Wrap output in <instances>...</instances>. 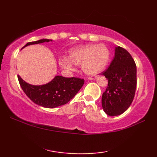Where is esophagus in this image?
Segmentation results:
<instances>
[{"mask_svg": "<svg viewBox=\"0 0 157 157\" xmlns=\"http://www.w3.org/2000/svg\"><path fill=\"white\" fill-rule=\"evenodd\" d=\"M95 78H96V77L95 76H91V77H89L88 79H89V80H93V79H95Z\"/></svg>", "mask_w": 157, "mask_h": 157, "instance_id": "esophagus-1", "label": "esophagus"}]
</instances>
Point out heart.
Returning <instances> with one entry per match:
<instances>
[{
	"mask_svg": "<svg viewBox=\"0 0 157 157\" xmlns=\"http://www.w3.org/2000/svg\"><path fill=\"white\" fill-rule=\"evenodd\" d=\"M110 58V52L104 44L87 45L72 49L69 54V60L62 57L59 66L67 71H73L74 64L82 66V70L89 75H94L107 67Z\"/></svg>",
	"mask_w": 157,
	"mask_h": 157,
	"instance_id": "heart-1",
	"label": "heart"
}]
</instances>
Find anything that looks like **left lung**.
Here are the masks:
<instances>
[{"mask_svg":"<svg viewBox=\"0 0 157 157\" xmlns=\"http://www.w3.org/2000/svg\"><path fill=\"white\" fill-rule=\"evenodd\" d=\"M101 75L108 79V86L102 96V106L110 116L124 113L129 107L136 89V66L131 55L120 46L110 65Z\"/></svg>","mask_w":157,"mask_h":157,"instance_id":"1","label":"left lung"}]
</instances>
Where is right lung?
<instances>
[{
	"mask_svg": "<svg viewBox=\"0 0 157 157\" xmlns=\"http://www.w3.org/2000/svg\"><path fill=\"white\" fill-rule=\"evenodd\" d=\"M52 41L51 39L29 42L25 48L30 45ZM21 89L34 103L46 108H55L68 103L83 86L84 80L78 78H64L57 75L48 83L43 85H32L27 83L18 75Z\"/></svg>",
	"mask_w": 157,
	"mask_h": 157,
	"instance_id": "right-lung-1",
	"label": "right lung"
}]
</instances>
